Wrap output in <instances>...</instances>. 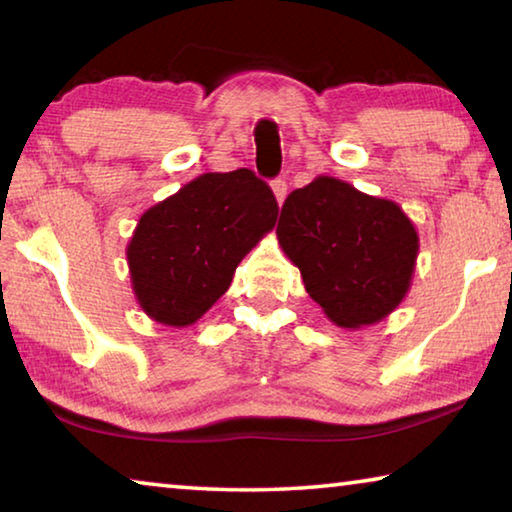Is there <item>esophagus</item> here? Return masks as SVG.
Segmentation results:
<instances>
[{
  "label": "esophagus",
  "instance_id": "1",
  "mask_svg": "<svg viewBox=\"0 0 512 512\" xmlns=\"http://www.w3.org/2000/svg\"><path fill=\"white\" fill-rule=\"evenodd\" d=\"M271 187H273V194L277 198V203H284V198H287V180L284 178H275L271 180Z\"/></svg>",
  "mask_w": 512,
  "mask_h": 512
}]
</instances>
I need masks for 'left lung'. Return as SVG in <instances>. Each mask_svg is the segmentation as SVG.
<instances>
[{
	"mask_svg": "<svg viewBox=\"0 0 512 512\" xmlns=\"http://www.w3.org/2000/svg\"><path fill=\"white\" fill-rule=\"evenodd\" d=\"M277 239L309 296L341 327L391 314L418 257V235L400 207L329 176L287 196Z\"/></svg>",
	"mask_w": 512,
	"mask_h": 512,
	"instance_id": "8db88e82",
	"label": "left lung"
}]
</instances>
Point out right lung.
I'll return each mask as SVG.
<instances>
[{
	"mask_svg": "<svg viewBox=\"0 0 512 512\" xmlns=\"http://www.w3.org/2000/svg\"><path fill=\"white\" fill-rule=\"evenodd\" d=\"M277 210L273 189L250 169L203 173L151 207L128 244L142 309L164 325H192L228 291Z\"/></svg>",
	"mask_w": 512,
	"mask_h": 512,
	"instance_id": "right-lung-1",
	"label": "right lung"
}]
</instances>
